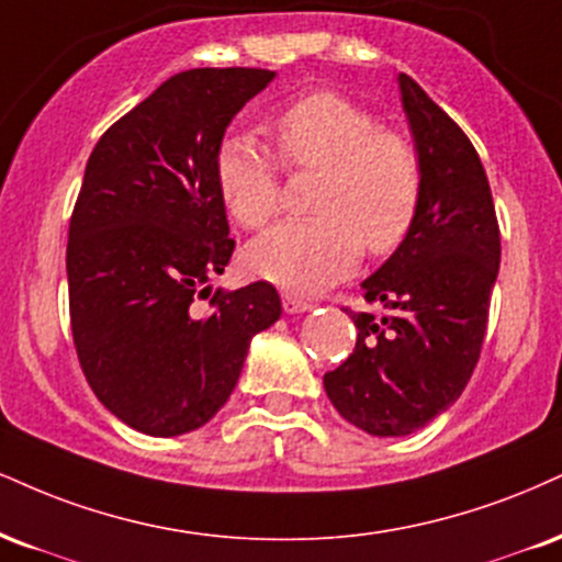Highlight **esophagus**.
<instances>
[{"instance_id": "1", "label": "esophagus", "mask_w": 562, "mask_h": 562, "mask_svg": "<svg viewBox=\"0 0 562 562\" xmlns=\"http://www.w3.org/2000/svg\"><path fill=\"white\" fill-rule=\"evenodd\" d=\"M282 308H285L288 314H299V311L311 308V301L301 299V295H295V293H282Z\"/></svg>"}]
</instances>
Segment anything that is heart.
Returning a JSON list of instances; mask_svg holds the SVG:
<instances>
[{
	"label": "heart",
	"mask_w": 562,
	"mask_h": 562,
	"mask_svg": "<svg viewBox=\"0 0 562 562\" xmlns=\"http://www.w3.org/2000/svg\"><path fill=\"white\" fill-rule=\"evenodd\" d=\"M269 133L288 170H319V216L280 222L259 235L246 251L254 274L316 293L353 272L363 246L384 256L408 238L424 193L422 157L408 135L382 127L374 112L335 91L306 93L282 106ZM214 180L238 225L254 229L274 216L280 170L254 140H222Z\"/></svg>",
	"instance_id": "1"
}]
</instances>
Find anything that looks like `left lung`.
Returning a JSON list of instances; mask_svg holds the SVG:
<instances>
[{"label": "left lung", "instance_id": "1", "mask_svg": "<svg viewBox=\"0 0 562 562\" xmlns=\"http://www.w3.org/2000/svg\"><path fill=\"white\" fill-rule=\"evenodd\" d=\"M397 80L424 167L422 206L408 238L361 282L382 316L350 311L353 353L324 374L340 416L376 437L411 435L461 397L499 269L495 201L474 144L414 78Z\"/></svg>", "mask_w": 562, "mask_h": 562}]
</instances>
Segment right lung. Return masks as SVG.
Masks as SVG:
<instances>
[{"label":"right lung","instance_id":"right-lung-1","mask_svg":"<svg viewBox=\"0 0 562 562\" xmlns=\"http://www.w3.org/2000/svg\"><path fill=\"white\" fill-rule=\"evenodd\" d=\"M272 78L259 67L178 72L88 157L67 233L72 342L93 395L144 435L204 427L238 384L251 337L280 319L269 282L206 285L235 248L216 148Z\"/></svg>","mask_w":562,"mask_h":562}]
</instances>
